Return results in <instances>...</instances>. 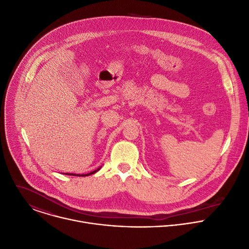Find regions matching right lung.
I'll return each instance as SVG.
<instances>
[{
    "label": "right lung",
    "mask_w": 249,
    "mask_h": 249,
    "mask_svg": "<svg viewBox=\"0 0 249 249\" xmlns=\"http://www.w3.org/2000/svg\"><path fill=\"white\" fill-rule=\"evenodd\" d=\"M101 169V167L100 168H98L97 170H95V171H93V172H91V173H89V174H85V175H76V174H66V175H70V176H76V177H86V176H89V175H93V174H95L96 172H98L99 170Z\"/></svg>",
    "instance_id": "1"
}]
</instances>
